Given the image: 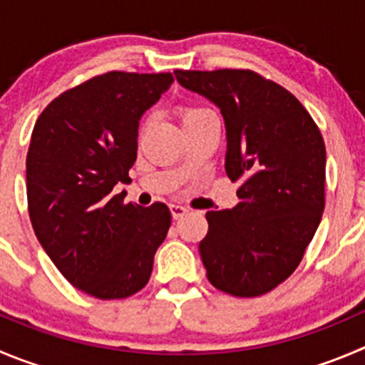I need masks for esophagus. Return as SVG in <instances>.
I'll use <instances>...</instances> for the list:
<instances>
[{"label": "esophagus", "mask_w": 365, "mask_h": 365, "mask_svg": "<svg viewBox=\"0 0 365 365\" xmlns=\"http://www.w3.org/2000/svg\"><path fill=\"white\" fill-rule=\"evenodd\" d=\"M186 207L185 206H179V204H170V213H172V217L175 218H180V217H185L186 215Z\"/></svg>", "instance_id": "34e87169"}]
</instances>
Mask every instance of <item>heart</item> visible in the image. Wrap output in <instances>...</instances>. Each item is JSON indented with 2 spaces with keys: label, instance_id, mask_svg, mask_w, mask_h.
I'll list each match as a JSON object with an SVG mask.
<instances>
[{
  "label": "heart",
  "instance_id": "heart-1",
  "mask_svg": "<svg viewBox=\"0 0 365 365\" xmlns=\"http://www.w3.org/2000/svg\"><path fill=\"white\" fill-rule=\"evenodd\" d=\"M206 114H211V110L202 109V107H182V109H179L180 123H188V121L197 120L200 116H206Z\"/></svg>",
  "mask_w": 365,
  "mask_h": 365
}]
</instances>
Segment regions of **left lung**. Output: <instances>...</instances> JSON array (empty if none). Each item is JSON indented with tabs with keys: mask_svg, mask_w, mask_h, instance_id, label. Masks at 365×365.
Instances as JSON below:
<instances>
[{
	"mask_svg": "<svg viewBox=\"0 0 365 365\" xmlns=\"http://www.w3.org/2000/svg\"><path fill=\"white\" fill-rule=\"evenodd\" d=\"M188 91L220 109L225 173L240 180L238 204L207 211L199 244L207 279L222 292L256 297L299 265L324 211L326 148L299 100L249 69L173 71Z\"/></svg>",
	"mask_w": 365,
	"mask_h": 365,
	"instance_id": "8db88e82",
	"label": "left lung"
}]
</instances>
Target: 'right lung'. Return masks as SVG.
<instances>
[{"instance_id":"right-lung-1","label":"right lung","mask_w":365,"mask_h":365,"mask_svg":"<svg viewBox=\"0 0 365 365\" xmlns=\"http://www.w3.org/2000/svg\"><path fill=\"white\" fill-rule=\"evenodd\" d=\"M170 73L110 71L55 98L36 121L26 155L29 213L62 276L98 299L148 283L172 215L166 204L114 195L138 158L143 114L172 86Z\"/></svg>"}]
</instances>
